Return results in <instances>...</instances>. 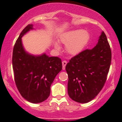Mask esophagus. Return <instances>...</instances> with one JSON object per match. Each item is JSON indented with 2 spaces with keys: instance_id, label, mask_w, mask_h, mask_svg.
<instances>
[{
  "instance_id": "obj_1",
  "label": "esophagus",
  "mask_w": 122,
  "mask_h": 122,
  "mask_svg": "<svg viewBox=\"0 0 122 122\" xmlns=\"http://www.w3.org/2000/svg\"><path fill=\"white\" fill-rule=\"evenodd\" d=\"M62 70H65V69H66V66L67 64V61H63L62 62Z\"/></svg>"
}]
</instances>
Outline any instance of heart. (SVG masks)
Returning a JSON list of instances; mask_svg holds the SVG:
<instances>
[{"mask_svg": "<svg viewBox=\"0 0 122 122\" xmlns=\"http://www.w3.org/2000/svg\"><path fill=\"white\" fill-rule=\"evenodd\" d=\"M90 35L83 29H76L64 34L61 38L63 44L67 45V52L71 55H77L83 51L88 43ZM56 49L60 50V45L55 43Z\"/></svg>", "mask_w": 122, "mask_h": 122, "instance_id": "b5f03b06", "label": "heart"}]
</instances>
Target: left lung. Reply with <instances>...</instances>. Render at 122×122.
Segmentation results:
<instances>
[{
  "label": "left lung",
  "instance_id": "8db88e82",
  "mask_svg": "<svg viewBox=\"0 0 122 122\" xmlns=\"http://www.w3.org/2000/svg\"><path fill=\"white\" fill-rule=\"evenodd\" d=\"M111 60V49L103 31L93 49L81 51L67 63L70 97L80 103L94 99L106 81Z\"/></svg>",
  "mask_w": 122,
  "mask_h": 122
}]
</instances>
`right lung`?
I'll return each instance as SVG.
<instances>
[{
  "label": "right lung",
  "instance_id": "add662e5",
  "mask_svg": "<svg viewBox=\"0 0 122 122\" xmlns=\"http://www.w3.org/2000/svg\"><path fill=\"white\" fill-rule=\"evenodd\" d=\"M32 29V25H27L16 41L12 66L15 82L22 96L30 103H39L50 96L51 85L62 66L57 56L49 57L45 54L34 56L25 51L21 38Z\"/></svg>",
  "mask_w": 122,
  "mask_h": 122
}]
</instances>
